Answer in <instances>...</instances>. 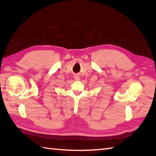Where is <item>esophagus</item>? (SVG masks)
<instances>
[{"instance_id":"esophagus-1","label":"esophagus","mask_w":156,"mask_h":156,"mask_svg":"<svg viewBox=\"0 0 156 156\" xmlns=\"http://www.w3.org/2000/svg\"><path fill=\"white\" fill-rule=\"evenodd\" d=\"M74 78H75V80H80V78L78 76H74Z\"/></svg>"}]
</instances>
